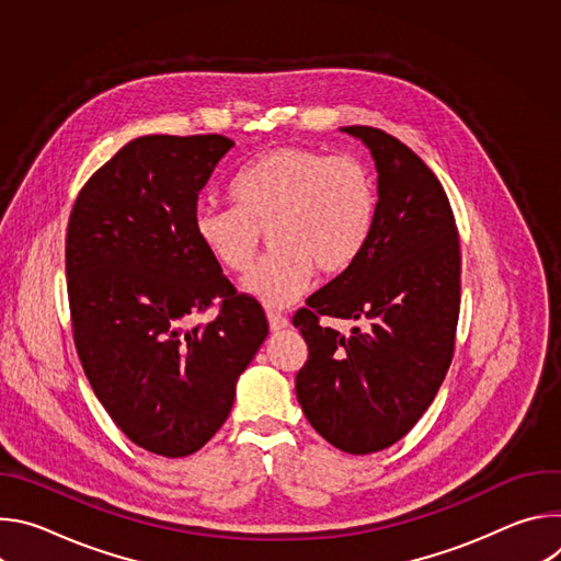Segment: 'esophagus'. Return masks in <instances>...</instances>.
Wrapping results in <instances>:
<instances>
[{"label": "esophagus", "mask_w": 561, "mask_h": 561, "mask_svg": "<svg viewBox=\"0 0 561 561\" xmlns=\"http://www.w3.org/2000/svg\"><path fill=\"white\" fill-rule=\"evenodd\" d=\"M266 317H268V327H271L273 333H279V331L288 329V319H286L284 314H279V312H268Z\"/></svg>", "instance_id": "34e87169"}]
</instances>
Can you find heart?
Instances as JSON below:
<instances>
[{"instance_id": "heart-1", "label": "heart", "mask_w": 561, "mask_h": 561, "mask_svg": "<svg viewBox=\"0 0 561 561\" xmlns=\"http://www.w3.org/2000/svg\"><path fill=\"white\" fill-rule=\"evenodd\" d=\"M234 208L199 206L193 230L226 273L253 268L262 232L273 253L244 282L268 308L297 301L312 273L337 275L364 251L375 219V184L353 157H329L304 146H277L232 182Z\"/></svg>"}]
</instances>
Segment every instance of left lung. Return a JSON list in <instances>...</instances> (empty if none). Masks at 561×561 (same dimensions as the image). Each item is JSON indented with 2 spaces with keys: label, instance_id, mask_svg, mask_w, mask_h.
<instances>
[{
  "label": "left lung",
  "instance_id": "obj_1",
  "mask_svg": "<svg viewBox=\"0 0 561 561\" xmlns=\"http://www.w3.org/2000/svg\"><path fill=\"white\" fill-rule=\"evenodd\" d=\"M340 130L370 150L375 219L362 255L293 317L308 344L295 390L329 444L368 455L420 422L448 373L461 255L448 197L422 159L379 128ZM322 313L369 327L342 336L318 324Z\"/></svg>",
  "mask_w": 561,
  "mask_h": 561
}]
</instances>
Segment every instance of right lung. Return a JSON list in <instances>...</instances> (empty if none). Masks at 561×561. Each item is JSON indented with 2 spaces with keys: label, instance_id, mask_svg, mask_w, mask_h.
<instances>
[{
  "label": "right lung",
  "instance_id": "obj_1",
  "mask_svg": "<svg viewBox=\"0 0 561 561\" xmlns=\"http://www.w3.org/2000/svg\"><path fill=\"white\" fill-rule=\"evenodd\" d=\"M232 146L221 135L137 137L87 182L68 221L79 362L124 435L162 457L193 455L221 428L268 335L262 306L237 295L193 230L199 193ZM213 298L220 314L186 330Z\"/></svg>",
  "mask_w": 561,
  "mask_h": 561
}]
</instances>
